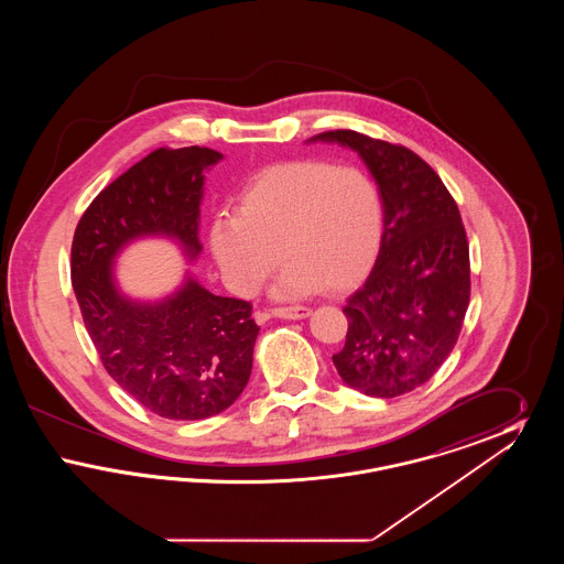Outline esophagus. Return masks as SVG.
<instances>
[{
	"label": "esophagus",
	"mask_w": 564,
	"mask_h": 564,
	"mask_svg": "<svg viewBox=\"0 0 564 564\" xmlns=\"http://www.w3.org/2000/svg\"><path fill=\"white\" fill-rule=\"evenodd\" d=\"M270 315L279 317V319L297 322V319H306L311 315V308H306V306H281V308H272Z\"/></svg>",
	"instance_id": "esophagus-1"
}]
</instances>
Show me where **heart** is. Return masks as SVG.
Segmentation results:
<instances>
[{
    "label": "heart",
    "mask_w": 564,
    "mask_h": 564,
    "mask_svg": "<svg viewBox=\"0 0 564 564\" xmlns=\"http://www.w3.org/2000/svg\"><path fill=\"white\" fill-rule=\"evenodd\" d=\"M382 235V196L366 171L294 161L242 189L237 217L217 219L209 245L235 294H256L283 258L274 295L297 297L349 292L375 267Z\"/></svg>",
    "instance_id": "heart-1"
}]
</instances>
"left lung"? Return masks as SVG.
Segmentation results:
<instances>
[{
	"label": "left lung",
	"instance_id": "1",
	"mask_svg": "<svg viewBox=\"0 0 564 564\" xmlns=\"http://www.w3.org/2000/svg\"><path fill=\"white\" fill-rule=\"evenodd\" d=\"M357 152L380 189L384 235L375 269L343 308L347 343L332 357L350 389L398 398L425 384L455 349L469 304V245L455 198L427 162L355 131L308 143Z\"/></svg>",
	"mask_w": 564,
	"mask_h": 564
}]
</instances>
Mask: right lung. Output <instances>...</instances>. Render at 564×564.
I'll return each mask as SVG.
<instances>
[{"label":"right lung","mask_w":564,"mask_h":564,"mask_svg":"<svg viewBox=\"0 0 564 564\" xmlns=\"http://www.w3.org/2000/svg\"><path fill=\"white\" fill-rule=\"evenodd\" d=\"M221 159L198 145L154 150L90 203L72 245L74 294L108 375L171 421H203L239 400L260 327L249 302L212 294L189 270L156 300L124 294L116 262L133 242L166 239L194 264L205 173Z\"/></svg>","instance_id":"add662e5"}]
</instances>
